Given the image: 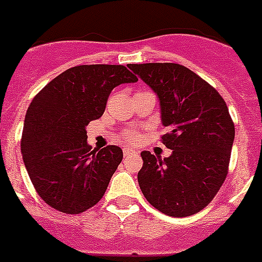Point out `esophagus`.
I'll use <instances>...</instances> for the list:
<instances>
[{"mask_svg":"<svg viewBox=\"0 0 262 262\" xmlns=\"http://www.w3.org/2000/svg\"><path fill=\"white\" fill-rule=\"evenodd\" d=\"M122 154H124V157H129V155H133V154H135L134 149H129V148H124V151H122Z\"/></svg>","mask_w":262,"mask_h":262,"instance_id":"1","label":"esophagus"}]
</instances>
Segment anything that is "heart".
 <instances>
[{
  "instance_id": "b5f03b06",
  "label": "heart",
  "mask_w": 262,
  "mask_h": 262,
  "mask_svg": "<svg viewBox=\"0 0 262 262\" xmlns=\"http://www.w3.org/2000/svg\"><path fill=\"white\" fill-rule=\"evenodd\" d=\"M124 140L129 141V142H135V141L138 140V133L137 131H127L124 134Z\"/></svg>"
}]
</instances>
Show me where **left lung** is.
Listing matches in <instances>:
<instances>
[{"label": "left lung", "instance_id": "8db88e82", "mask_svg": "<svg viewBox=\"0 0 262 262\" xmlns=\"http://www.w3.org/2000/svg\"><path fill=\"white\" fill-rule=\"evenodd\" d=\"M128 68L157 93L172 149L161 159L142 151L141 192L155 209L172 217L198 213L214 199L229 172L234 124L223 97L200 76L178 63Z\"/></svg>", "mask_w": 262, "mask_h": 262}]
</instances>
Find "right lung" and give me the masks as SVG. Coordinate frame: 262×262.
<instances>
[{
  "instance_id": "obj_1",
  "label": "right lung",
  "mask_w": 262,
  "mask_h": 262,
  "mask_svg": "<svg viewBox=\"0 0 262 262\" xmlns=\"http://www.w3.org/2000/svg\"><path fill=\"white\" fill-rule=\"evenodd\" d=\"M138 80L122 64L68 69L33 97L24 121L21 152L45 203L79 214L100 202L122 161L120 146L92 149L87 124L103 116L114 87Z\"/></svg>"
}]
</instances>
